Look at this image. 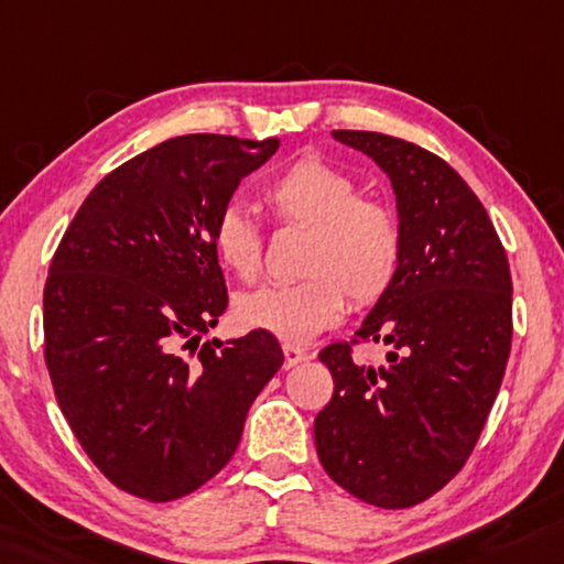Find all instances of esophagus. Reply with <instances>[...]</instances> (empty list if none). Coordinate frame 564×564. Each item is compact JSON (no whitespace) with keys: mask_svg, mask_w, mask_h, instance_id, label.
Returning a JSON list of instances; mask_svg holds the SVG:
<instances>
[{"mask_svg":"<svg viewBox=\"0 0 564 564\" xmlns=\"http://www.w3.org/2000/svg\"><path fill=\"white\" fill-rule=\"evenodd\" d=\"M308 358L306 350H301V347H293V345H283V365L285 368H293V365L304 362Z\"/></svg>","mask_w":564,"mask_h":564,"instance_id":"1","label":"esophagus"}]
</instances>
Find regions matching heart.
<instances>
[{"mask_svg": "<svg viewBox=\"0 0 564 564\" xmlns=\"http://www.w3.org/2000/svg\"><path fill=\"white\" fill-rule=\"evenodd\" d=\"M263 202L275 225L306 229L299 273L291 285H263L235 301L242 327L304 345L355 308L376 306L399 279L403 227L391 204L360 196L358 178L306 153L265 186ZM214 256L240 281L263 268V235L248 214L227 206L212 229Z\"/></svg>", "mask_w": 564, "mask_h": 564, "instance_id": "heart-1", "label": "heart"}]
</instances>
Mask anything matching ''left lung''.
<instances>
[{
	"mask_svg": "<svg viewBox=\"0 0 564 564\" xmlns=\"http://www.w3.org/2000/svg\"><path fill=\"white\" fill-rule=\"evenodd\" d=\"M391 178L403 258L391 291L350 343L319 352L335 380L314 442L337 486L380 509H409L463 470L511 352V271L473 188L440 155L380 132L335 130ZM383 341L372 369L354 347Z\"/></svg>",
	"mask_w": 564,
	"mask_h": 564,
	"instance_id": "obj_1",
	"label": "left lung"
}]
</instances>
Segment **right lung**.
Masks as SVG:
<instances>
[{
    "label": "right lung",
    "mask_w": 564,
    "mask_h": 564,
    "mask_svg": "<svg viewBox=\"0 0 564 564\" xmlns=\"http://www.w3.org/2000/svg\"><path fill=\"white\" fill-rule=\"evenodd\" d=\"M281 140L181 134L86 196L43 291L45 365L70 432L124 494L176 501L212 480L283 365L279 339L202 337L227 308L212 229Z\"/></svg>",
    "instance_id": "obj_1"
}]
</instances>
